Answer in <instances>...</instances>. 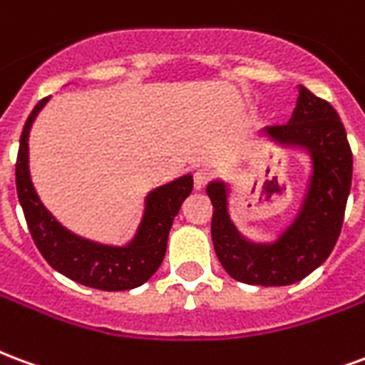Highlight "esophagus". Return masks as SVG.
<instances>
[{
  "mask_svg": "<svg viewBox=\"0 0 365 365\" xmlns=\"http://www.w3.org/2000/svg\"><path fill=\"white\" fill-rule=\"evenodd\" d=\"M211 178H213V174H211L209 170H205V168H201V170H197V172H195V175H193V182H195V187H197V190H201V187H205L207 183L211 182Z\"/></svg>",
  "mask_w": 365,
  "mask_h": 365,
  "instance_id": "34e87169",
  "label": "esophagus"
}]
</instances>
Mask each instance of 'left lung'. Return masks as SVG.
I'll return each instance as SVG.
<instances>
[{"label": "left lung", "instance_id": "1", "mask_svg": "<svg viewBox=\"0 0 365 365\" xmlns=\"http://www.w3.org/2000/svg\"><path fill=\"white\" fill-rule=\"evenodd\" d=\"M268 133L283 143L303 144L313 156L309 193L289 230L272 246L250 245L230 222L227 187L209 183L207 195L213 203L211 238L222 268L238 282L274 287L301 282L332 252L352 185V148L336 109L303 86L289 123Z\"/></svg>", "mask_w": 365, "mask_h": 365}]
</instances>
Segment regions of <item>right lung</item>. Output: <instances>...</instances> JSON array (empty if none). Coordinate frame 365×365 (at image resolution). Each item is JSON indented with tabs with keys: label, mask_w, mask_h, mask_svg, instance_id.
<instances>
[{
	"label": "right lung",
	"mask_w": 365,
	"mask_h": 365,
	"mask_svg": "<svg viewBox=\"0 0 365 365\" xmlns=\"http://www.w3.org/2000/svg\"><path fill=\"white\" fill-rule=\"evenodd\" d=\"M48 97L41 99L21 133L15 183L25 213L29 232L38 252L52 268L74 282L103 291H125L143 285L164 260L168 232L183 199L193 190V178L183 175L175 182L154 190L146 199V211L136 238L125 248L101 246L76 237L54 221L38 201L29 175V130L36 113L43 109Z\"/></svg>",
	"instance_id": "add662e5"
}]
</instances>
